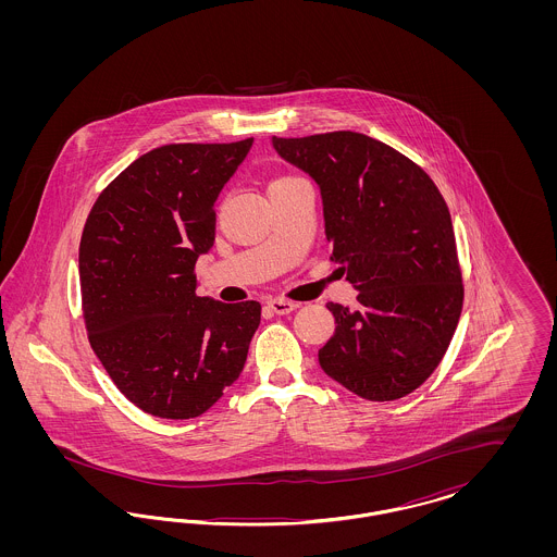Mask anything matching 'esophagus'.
I'll return each mask as SVG.
<instances>
[{"label": "esophagus", "instance_id": "34e87169", "mask_svg": "<svg viewBox=\"0 0 557 557\" xmlns=\"http://www.w3.org/2000/svg\"><path fill=\"white\" fill-rule=\"evenodd\" d=\"M267 307H269L273 313H277V315H288V313H292V311L298 307V302H292V300H286V298H271V300L267 302Z\"/></svg>", "mask_w": 557, "mask_h": 557}]
</instances>
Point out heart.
<instances>
[{"mask_svg": "<svg viewBox=\"0 0 557 557\" xmlns=\"http://www.w3.org/2000/svg\"><path fill=\"white\" fill-rule=\"evenodd\" d=\"M282 180H284V177H282Z\"/></svg>", "mask_w": 557, "mask_h": 557, "instance_id": "heart-1", "label": "heart"}]
</instances>
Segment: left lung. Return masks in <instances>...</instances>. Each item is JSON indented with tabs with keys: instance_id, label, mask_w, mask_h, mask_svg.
Masks as SVG:
<instances>
[{
	"instance_id": "obj_1",
	"label": "left lung",
	"mask_w": 557,
	"mask_h": 557,
	"mask_svg": "<svg viewBox=\"0 0 557 557\" xmlns=\"http://www.w3.org/2000/svg\"><path fill=\"white\" fill-rule=\"evenodd\" d=\"M321 191L325 238L359 290L325 307L334 336L319 366L350 393L395 400L438 368L463 307L450 212L422 166L363 133L273 137Z\"/></svg>"
}]
</instances>
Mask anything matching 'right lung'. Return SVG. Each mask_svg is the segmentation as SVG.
<instances>
[{"instance_id":"add662e5","label":"right lung","mask_w":557,"mask_h":557,"mask_svg":"<svg viewBox=\"0 0 557 557\" xmlns=\"http://www.w3.org/2000/svg\"><path fill=\"white\" fill-rule=\"evenodd\" d=\"M234 144L150 150L98 196L79 244L87 338L116 388L164 420L202 416L244 370L261 305L196 294L214 202L246 159Z\"/></svg>"}]
</instances>
